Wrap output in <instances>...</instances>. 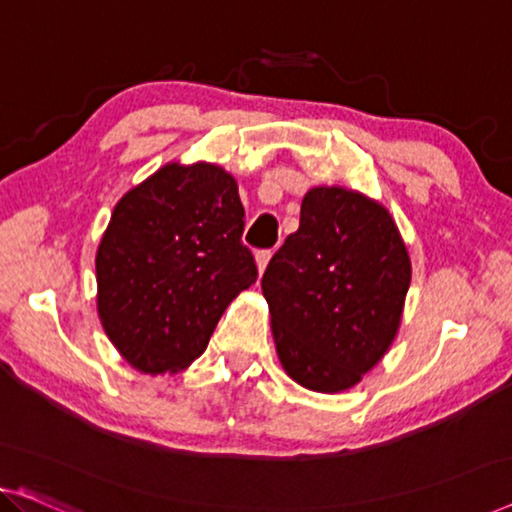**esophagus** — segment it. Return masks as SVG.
I'll list each match as a JSON object with an SVG mask.
<instances>
[{"mask_svg":"<svg viewBox=\"0 0 512 512\" xmlns=\"http://www.w3.org/2000/svg\"><path fill=\"white\" fill-rule=\"evenodd\" d=\"M255 259H257V269H259V273H264L266 264H269V259H271V250H257Z\"/></svg>","mask_w":512,"mask_h":512,"instance_id":"obj_1","label":"esophagus"}]
</instances>
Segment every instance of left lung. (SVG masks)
Wrapping results in <instances>:
<instances>
[{
    "mask_svg": "<svg viewBox=\"0 0 512 512\" xmlns=\"http://www.w3.org/2000/svg\"><path fill=\"white\" fill-rule=\"evenodd\" d=\"M409 280L391 213L352 190L312 188L262 278L287 375L319 393L361 381L398 333Z\"/></svg>",
    "mask_w": 512,
    "mask_h": 512,
    "instance_id": "1",
    "label": "left lung"
}]
</instances>
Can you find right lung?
I'll list each match as a JSON object with an SVG mask.
<instances>
[{
	"label": "right lung",
	"mask_w": 512,
	"mask_h": 512,
	"mask_svg": "<svg viewBox=\"0 0 512 512\" xmlns=\"http://www.w3.org/2000/svg\"><path fill=\"white\" fill-rule=\"evenodd\" d=\"M246 211L216 165H165L114 207L96 255L98 315L140 372L186 368L236 294L257 280Z\"/></svg>",
	"instance_id": "add662e5"
}]
</instances>
